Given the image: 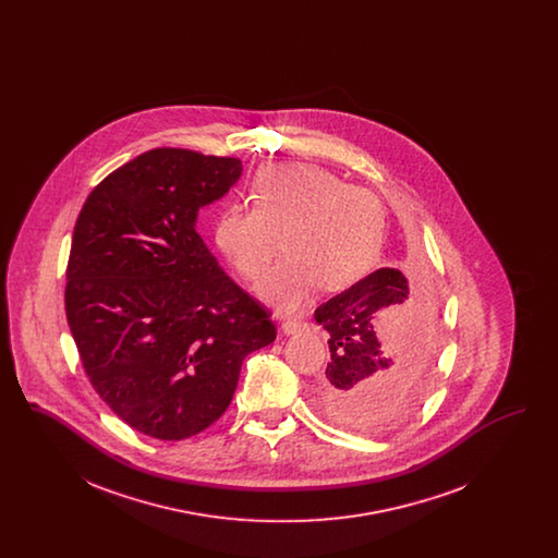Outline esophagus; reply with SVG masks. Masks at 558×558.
<instances>
[{
    "mask_svg": "<svg viewBox=\"0 0 558 558\" xmlns=\"http://www.w3.org/2000/svg\"><path fill=\"white\" fill-rule=\"evenodd\" d=\"M303 328V322H299V319H284L282 322V332L284 335H294V332H299Z\"/></svg>",
    "mask_w": 558,
    "mask_h": 558,
    "instance_id": "1",
    "label": "esophagus"
}]
</instances>
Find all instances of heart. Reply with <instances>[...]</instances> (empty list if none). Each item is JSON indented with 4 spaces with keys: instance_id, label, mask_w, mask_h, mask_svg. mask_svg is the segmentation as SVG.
<instances>
[{
    "instance_id": "b5f03b06",
    "label": "heart",
    "mask_w": 558,
    "mask_h": 558,
    "mask_svg": "<svg viewBox=\"0 0 558 558\" xmlns=\"http://www.w3.org/2000/svg\"><path fill=\"white\" fill-rule=\"evenodd\" d=\"M253 207L230 203L215 221V242L246 280L266 274L280 248L289 262L276 267L257 294L280 314L305 307L319 284L341 291L371 269L385 232V211L368 187L345 186L318 165L280 162L257 171Z\"/></svg>"
}]
</instances>
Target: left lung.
<instances>
[{
	"label": "left lung",
	"instance_id": "obj_1",
	"mask_svg": "<svg viewBox=\"0 0 558 558\" xmlns=\"http://www.w3.org/2000/svg\"><path fill=\"white\" fill-rule=\"evenodd\" d=\"M314 318L330 335V362L319 378L318 399L335 423L378 430L418 405L421 376L414 374V362L435 318L423 282L383 267L322 303Z\"/></svg>",
	"mask_w": 558,
	"mask_h": 558
}]
</instances>
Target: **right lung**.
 <instances>
[{"label":"right lung","instance_id":"right-lung-1","mask_svg":"<svg viewBox=\"0 0 558 558\" xmlns=\"http://www.w3.org/2000/svg\"><path fill=\"white\" fill-rule=\"evenodd\" d=\"M242 162L155 148L107 175L81 209L66 319L96 393L128 425L187 439L230 405L242 360L274 343L266 307L219 267L196 215Z\"/></svg>","mask_w":558,"mask_h":558}]
</instances>
